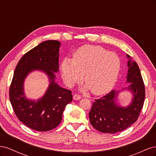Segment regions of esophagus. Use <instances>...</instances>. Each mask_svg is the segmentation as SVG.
Segmentation results:
<instances>
[{
	"instance_id": "34e87169",
	"label": "esophagus",
	"mask_w": 156,
	"mask_h": 156,
	"mask_svg": "<svg viewBox=\"0 0 156 156\" xmlns=\"http://www.w3.org/2000/svg\"><path fill=\"white\" fill-rule=\"evenodd\" d=\"M81 98V96H80V95H79V94H74L73 95V99L75 100H80V99Z\"/></svg>"
}]
</instances>
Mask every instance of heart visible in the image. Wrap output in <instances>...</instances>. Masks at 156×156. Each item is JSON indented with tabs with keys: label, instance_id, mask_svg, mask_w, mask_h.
Instances as JSON below:
<instances>
[{
	"label": "heart",
	"instance_id": "obj_1",
	"mask_svg": "<svg viewBox=\"0 0 156 156\" xmlns=\"http://www.w3.org/2000/svg\"><path fill=\"white\" fill-rule=\"evenodd\" d=\"M121 62L115 53L102 47L87 45L73 54V58H65L61 64L64 81L69 86L83 79L95 95L111 90L120 70Z\"/></svg>",
	"mask_w": 156,
	"mask_h": 156
}]
</instances>
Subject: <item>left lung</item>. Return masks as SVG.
Here are the masks:
<instances>
[{"mask_svg":"<svg viewBox=\"0 0 156 156\" xmlns=\"http://www.w3.org/2000/svg\"><path fill=\"white\" fill-rule=\"evenodd\" d=\"M127 57L129 69L126 82L131 84L126 89L133 94V100L126 107L119 106L116 103L119 91L115 90L95 100L89 112L90 122L94 128L102 133H116L127 128L137 120L144 105L145 88L140 69L136 62H131L128 55Z\"/></svg>","mask_w":156,"mask_h":156,"instance_id":"8db88e82","label":"left lung"}]
</instances>
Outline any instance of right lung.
<instances>
[{"label":"right lung","instance_id":"add662e5","mask_svg":"<svg viewBox=\"0 0 156 156\" xmlns=\"http://www.w3.org/2000/svg\"><path fill=\"white\" fill-rule=\"evenodd\" d=\"M60 43L48 40L32 49L19 61L10 87V100L14 112L22 123L30 129L48 131L59 125L68 103L73 100L72 91L55 82L58 71ZM39 69L48 75L50 84L44 96L37 102L24 96L23 83L27 75Z\"/></svg>","mask_w":156,"mask_h":156}]
</instances>
